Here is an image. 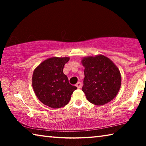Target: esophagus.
<instances>
[{"instance_id":"1","label":"esophagus","mask_w":146,"mask_h":146,"mask_svg":"<svg viewBox=\"0 0 146 146\" xmlns=\"http://www.w3.org/2000/svg\"><path fill=\"white\" fill-rule=\"evenodd\" d=\"M76 86L77 87V88L80 89L81 88V83L80 82H78L76 84Z\"/></svg>"}]
</instances>
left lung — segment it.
<instances>
[{
    "label": "left lung",
    "instance_id": "obj_1",
    "mask_svg": "<svg viewBox=\"0 0 146 146\" xmlns=\"http://www.w3.org/2000/svg\"><path fill=\"white\" fill-rule=\"evenodd\" d=\"M84 78L82 90L93 104H107L117 95L121 86L120 71L106 56L97 55L82 59Z\"/></svg>",
    "mask_w": 146,
    "mask_h": 146
}]
</instances>
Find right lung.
<instances>
[{"label":"right lung","mask_w":146,"mask_h":146,"mask_svg":"<svg viewBox=\"0 0 146 146\" xmlns=\"http://www.w3.org/2000/svg\"><path fill=\"white\" fill-rule=\"evenodd\" d=\"M69 57H52L42 62L33 71L32 86L35 93L44 104L60 108L68 104L73 91L77 89L69 83L63 73Z\"/></svg>","instance_id":"obj_1"}]
</instances>
